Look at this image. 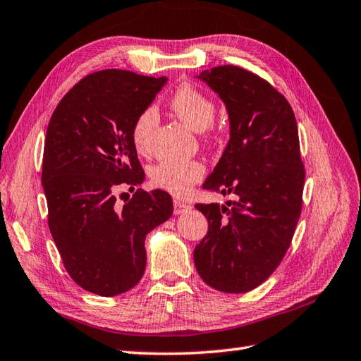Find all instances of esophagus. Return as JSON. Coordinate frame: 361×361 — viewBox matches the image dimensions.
Returning <instances> with one entry per match:
<instances>
[{"label":"esophagus","mask_w":361,"mask_h":361,"mask_svg":"<svg viewBox=\"0 0 361 361\" xmlns=\"http://www.w3.org/2000/svg\"><path fill=\"white\" fill-rule=\"evenodd\" d=\"M190 208H192V206H190V204L186 203V202L173 200V212H175V214H183V212L189 211Z\"/></svg>","instance_id":"1"}]
</instances>
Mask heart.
<instances>
[{
  "instance_id": "heart-1",
  "label": "heart",
  "mask_w": 361,
  "mask_h": 361,
  "mask_svg": "<svg viewBox=\"0 0 361 361\" xmlns=\"http://www.w3.org/2000/svg\"><path fill=\"white\" fill-rule=\"evenodd\" d=\"M171 109L186 126L195 132L206 130V137L217 135L212 121L216 118V104L203 91L189 83H183L171 97ZM158 124V114L153 106L142 110L133 122L132 142L141 155H149L152 133ZM206 173V167L198 159H163L150 169L152 185L169 194L185 195Z\"/></svg>"
}]
</instances>
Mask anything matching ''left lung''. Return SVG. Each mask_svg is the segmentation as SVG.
Segmentation results:
<instances>
[{"instance_id":"left-lung-1","label":"left lung","mask_w":361,"mask_h":361,"mask_svg":"<svg viewBox=\"0 0 361 361\" xmlns=\"http://www.w3.org/2000/svg\"><path fill=\"white\" fill-rule=\"evenodd\" d=\"M226 105L229 141L203 189L234 194L235 202L197 203L208 233L194 250L200 278L225 293H245L279 267L302 208L305 171L295 113L265 79L240 66L204 70Z\"/></svg>"}]
</instances>
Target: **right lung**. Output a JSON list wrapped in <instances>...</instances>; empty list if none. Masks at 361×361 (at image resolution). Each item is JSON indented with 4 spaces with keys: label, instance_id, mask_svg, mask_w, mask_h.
I'll list each match as a JSON object with an SVG mask.
<instances>
[{
    "label": "right lung",
    "instance_id": "obj_1",
    "mask_svg": "<svg viewBox=\"0 0 361 361\" xmlns=\"http://www.w3.org/2000/svg\"><path fill=\"white\" fill-rule=\"evenodd\" d=\"M166 80L124 70L88 74L59 102L46 130L49 231L71 279L99 296L141 281L145 235L172 216V198L159 189H136L122 207L116 200L122 185L131 192L144 181L132 127Z\"/></svg>",
    "mask_w": 361,
    "mask_h": 361
}]
</instances>
